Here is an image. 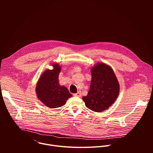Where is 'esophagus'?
Here are the masks:
<instances>
[{"label":"esophagus","mask_w":153,"mask_h":153,"mask_svg":"<svg viewBox=\"0 0 153 153\" xmlns=\"http://www.w3.org/2000/svg\"><path fill=\"white\" fill-rule=\"evenodd\" d=\"M74 96H77V97H81V93L80 92H78L77 93L74 94H73Z\"/></svg>","instance_id":"obj_1"}]
</instances>
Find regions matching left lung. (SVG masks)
<instances>
[{"label":"left lung","mask_w":153,"mask_h":153,"mask_svg":"<svg viewBox=\"0 0 153 153\" xmlns=\"http://www.w3.org/2000/svg\"><path fill=\"white\" fill-rule=\"evenodd\" d=\"M91 72L90 88L82 99L90 110L100 113L107 110L116 100L120 85L113 68L105 63L94 65Z\"/></svg>","instance_id":"obj_1"}]
</instances>
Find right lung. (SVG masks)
<instances>
[{"label":"right lung","mask_w":153,"mask_h":153,"mask_svg":"<svg viewBox=\"0 0 153 153\" xmlns=\"http://www.w3.org/2000/svg\"><path fill=\"white\" fill-rule=\"evenodd\" d=\"M52 70L47 69L40 76L36 87L38 99L50 108H56L63 106L72 96L68 90L59 82V75L61 66L53 63Z\"/></svg>","instance_id":"1"}]
</instances>
